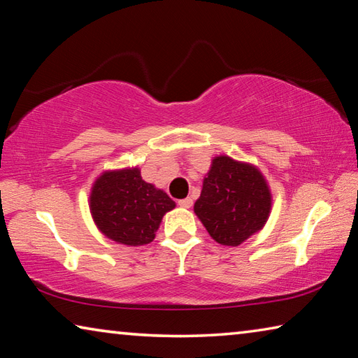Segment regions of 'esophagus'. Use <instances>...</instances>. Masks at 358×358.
Here are the masks:
<instances>
[{
  "mask_svg": "<svg viewBox=\"0 0 358 358\" xmlns=\"http://www.w3.org/2000/svg\"><path fill=\"white\" fill-rule=\"evenodd\" d=\"M178 205L181 208H191L192 207V199L191 197L181 199V201H178Z\"/></svg>",
  "mask_w": 358,
  "mask_h": 358,
  "instance_id": "esophagus-1",
  "label": "esophagus"
}]
</instances>
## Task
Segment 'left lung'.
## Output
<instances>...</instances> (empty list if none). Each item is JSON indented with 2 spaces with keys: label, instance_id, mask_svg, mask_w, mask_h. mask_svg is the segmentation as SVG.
I'll return each instance as SVG.
<instances>
[{
  "label": "left lung",
  "instance_id": "1",
  "mask_svg": "<svg viewBox=\"0 0 358 358\" xmlns=\"http://www.w3.org/2000/svg\"><path fill=\"white\" fill-rule=\"evenodd\" d=\"M271 196L256 167L217 156L194 211L217 243L238 246L264 227Z\"/></svg>",
  "mask_w": 358,
  "mask_h": 358
}]
</instances>
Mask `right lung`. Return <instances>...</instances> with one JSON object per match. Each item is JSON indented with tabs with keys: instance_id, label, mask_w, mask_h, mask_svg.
Returning <instances> with one entry per match:
<instances>
[{
	"instance_id": "right-lung-1",
	"label": "right lung",
	"mask_w": 358,
	"mask_h": 358,
	"mask_svg": "<svg viewBox=\"0 0 358 358\" xmlns=\"http://www.w3.org/2000/svg\"><path fill=\"white\" fill-rule=\"evenodd\" d=\"M90 208L102 234L129 246L153 241L159 222L175 202L143 181L138 169L107 172L96 180Z\"/></svg>"
}]
</instances>
